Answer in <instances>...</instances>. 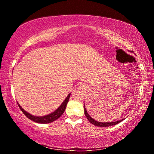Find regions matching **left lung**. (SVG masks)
I'll use <instances>...</instances> for the list:
<instances>
[{"mask_svg":"<svg viewBox=\"0 0 154 154\" xmlns=\"http://www.w3.org/2000/svg\"><path fill=\"white\" fill-rule=\"evenodd\" d=\"M84 113L85 116L86 117L87 119H88L91 124H92L94 125H95L96 126H99V127H107V126H113V125L118 124L119 122H121L122 121H123V119H121V120L117 121V122H97L94 119L92 118V117L90 116V115L88 113L85 107V105H84Z\"/></svg>","mask_w":154,"mask_h":154,"instance_id":"1","label":"left lung"}]
</instances>
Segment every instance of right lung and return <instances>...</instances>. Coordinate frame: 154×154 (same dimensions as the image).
<instances>
[{"mask_svg":"<svg viewBox=\"0 0 154 154\" xmlns=\"http://www.w3.org/2000/svg\"><path fill=\"white\" fill-rule=\"evenodd\" d=\"M71 93L69 94V95L67 96L66 99H65V100L63 101V103L61 104V105L55 111L52 112L51 113H49L45 116L38 117V116H32V115L30 114L29 113H28V112L24 110V109L22 108V106H21L18 103H17V105H18V106H19V107L21 109V111H22L23 113H24L25 116H26L28 119H30V120H32L33 122H36V123L49 124V123H51V122H52L56 120V119H58L63 114V113L65 111V109H66V106L67 105V103L69 100V98H70V96H71Z\"/></svg>","mask_w":154,"mask_h":154,"instance_id":"obj_1","label":"right lung"}]
</instances>
